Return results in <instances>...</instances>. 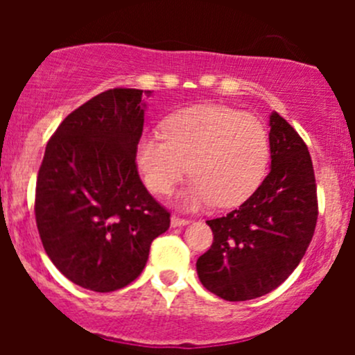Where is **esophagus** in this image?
<instances>
[{
    "label": "esophagus",
    "instance_id": "1",
    "mask_svg": "<svg viewBox=\"0 0 355 355\" xmlns=\"http://www.w3.org/2000/svg\"><path fill=\"white\" fill-rule=\"evenodd\" d=\"M184 225H189L187 218H180L177 216V214L171 216V227H184Z\"/></svg>",
    "mask_w": 355,
    "mask_h": 355
}]
</instances>
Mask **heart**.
I'll list each match as a JSON object with an SVG mask.
<instances>
[{
	"label": "heart",
	"instance_id": "b5f03b06",
	"mask_svg": "<svg viewBox=\"0 0 355 355\" xmlns=\"http://www.w3.org/2000/svg\"><path fill=\"white\" fill-rule=\"evenodd\" d=\"M161 134L141 135L135 161L144 184L168 196L191 171L187 206H239L266 175L270 137L263 121L221 105H198L164 118Z\"/></svg>",
	"mask_w": 355,
	"mask_h": 355
}]
</instances>
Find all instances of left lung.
Returning <instances> with one entry per match:
<instances>
[{
	"label": "left lung",
	"mask_w": 355,
	"mask_h": 355,
	"mask_svg": "<svg viewBox=\"0 0 355 355\" xmlns=\"http://www.w3.org/2000/svg\"><path fill=\"white\" fill-rule=\"evenodd\" d=\"M271 170L227 216L207 220L213 244L198 259L200 284L230 302L266 295L299 266L318 221L316 178L306 142L275 111Z\"/></svg>",
	"instance_id": "left-lung-1"
}]
</instances>
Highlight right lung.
I'll return each instance as SVG.
<instances>
[{"instance_id":"add662e5","label":"right lung","mask_w":355,"mask_h":355,"mask_svg":"<svg viewBox=\"0 0 355 355\" xmlns=\"http://www.w3.org/2000/svg\"><path fill=\"white\" fill-rule=\"evenodd\" d=\"M144 108L141 89L94 96L60 123L39 168L34 211L42 247L68 280L92 292L132 284L153 241L170 228V213L135 163Z\"/></svg>"}]
</instances>
